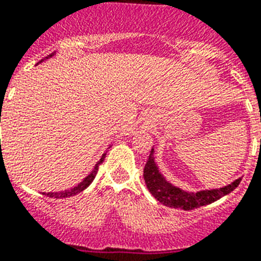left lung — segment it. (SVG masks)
Instances as JSON below:
<instances>
[{
	"mask_svg": "<svg viewBox=\"0 0 261 261\" xmlns=\"http://www.w3.org/2000/svg\"><path fill=\"white\" fill-rule=\"evenodd\" d=\"M143 178L148 191L152 194V196L156 200H159L162 204L167 205V207H174V208L185 210V211L199 208V207L211 204L214 201L219 200L224 195L233 191L239 186L240 180H242V179L239 178L233 183H231V185L218 188V190L186 192L180 190V188L172 186L171 183H168L163 178V175L159 172L156 163L154 161V148H151L150 156H148L147 163L144 166Z\"/></svg>",
	"mask_w": 261,
	"mask_h": 261,
	"instance_id": "8db88e82",
	"label": "left lung"
}]
</instances>
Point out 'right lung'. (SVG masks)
I'll use <instances>...</instances> for the list:
<instances>
[{
  "mask_svg": "<svg viewBox=\"0 0 261 261\" xmlns=\"http://www.w3.org/2000/svg\"><path fill=\"white\" fill-rule=\"evenodd\" d=\"M53 56H54V53H53V54H50V56L45 57L43 60H47V58H50V57H53ZM43 60H41V61H39V62H42ZM0 122H1V117H0ZM105 156H106V154H103V155H102V156H100L99 162H98V163L95 164V167L93 168V171L90 172V174L87 175L86 178L83 179V180L81 181V183L78 186H75V187H73V188H70V190H65V191H61V192H47V194H46V192H43V195H46V196H49V198L60 199V198H69V196H74V195L82 192L83 190H85V188H87L90 185H91V181H93L94 178L97 176L98 168H99V166H100V164H102V162L105 161Z\"/></svg>",
  "mask_w": 261,
  "mask_h": 261,
  "instance_id": "add662e5",
  "label": "right lung"
}]
</instances>
